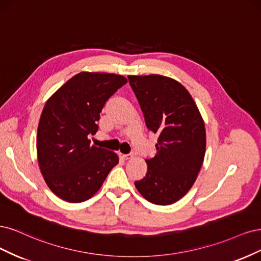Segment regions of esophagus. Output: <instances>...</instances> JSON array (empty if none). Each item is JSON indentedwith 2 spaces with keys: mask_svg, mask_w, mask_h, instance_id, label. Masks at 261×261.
Returning <instances> with one entry per match:
<instances>
[{
  "mask_svg": "<svg viewBox=\"0 0 261 261\" xmlns=\"http://www.w3.org/2000/svg\"><path fill=\"white\" fill-rule=\"evenodd\" d=\"M120 157L122 159H124V161H127V159L132 158V155H130V154H120Z\"/></svg>",
  "mask_w": 261,
  "mask_h": 261,
  "instance_id": "obj_1",
  "label": "esophagus"
}]
</instances>
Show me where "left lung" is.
Wrapping results in <instances>:
<instances>
[{
	"instance_id": "1",
	"label": "left lung",
	"mask_w": 261,
	"mask_h": 261,
	"mask_svg": "<svg viewBox=\"0 0 261 261\" xmlns=\"http://www.w3.org/2000/svg\"><path fill=\"white\" fill-rule=\"evenodd\" d=\"M146 127L156 133L157 153L136 181L149 203L171 205L191 190L204 162L206 129L194 99L180 82L162 74L128 75Z\"/></svg>"
}]
</instances>
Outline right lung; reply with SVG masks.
Listing matches in <instances>:
<instances>
[{
	"label": "right lung",
	"instance_id": "add662e5",
	"mask_svg": "<svg viewBox=\"0 0 261 261\" xmlns=\"http://www.w3.org/2000/svg\"><path fill=\"white\" fill-rule=\"evenodd\" d=\"M127 81L121 74L82 71L46 100L38 125V163L46 186L63 200L91 198L119 163L115 152L91 145L88 136L96 133L106 100Z\"/></svg>",
	"mask_w": 261,
	"mask_h": 261
}]
</instances>
